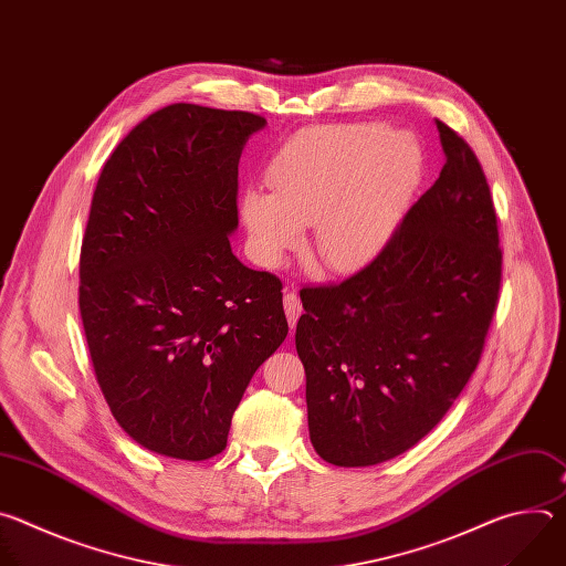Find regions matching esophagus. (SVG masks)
Wrapping results in <instances>:
<instances>
[{
	"label": "esophagus",
	"mask_w": 566,
	"mask_h": 566,
	"mask_svg": "<svg viewBox=\"0 0 566 566\" xmlns=\"http://www.w3.org/2000/svg\"><path fill=\"white\" fill-rule=\"evenodd\" d=\"M284 311H286L291 329H295L300 311H302V302H300V295H297L295 291H286V293H284Z\"/></svg>",
	"instance_id": "esophagus-1"
}]
</instances>
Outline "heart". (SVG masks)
<instances>
[{"instance_id":"obj_1","label":"heart","mask_w":566,"mask_h":566,"mask_svg":"<svg viewBox=\"0 0 566 566\" xmlns=\"http://www.w3.org/2000/svg\"><path fill=\"white\" fill-rule=\"evenodd\" d=\"M423 156L408 134L382 123L322 125L286 140L266 168L271 192L241 197L249 249L262 266L282 264L313 228L311 251L332 271L371 262L415 195Z\"/></svg>"}]
</instances>
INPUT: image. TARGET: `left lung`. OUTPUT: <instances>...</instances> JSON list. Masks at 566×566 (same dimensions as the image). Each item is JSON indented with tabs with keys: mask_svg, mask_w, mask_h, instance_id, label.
<instances>
[{
	"mask_svg": "<svg viewBox=\"0 0 566 566\" xmlns=\"http://www.w3.org/2000/svg\"><path fill=\"white\" fill-rule=\"evenodd\" d=\"M446 164L385 249L338 284L304 286L295 349L315 452L343 468L417 446L452 408L493 322L502 249L472 147L437 120Z\"/></svg>",
	"mask_w": 566,
	"mask_h": 566,
	"instance_id": "obj_1",
	"label": "left lung"
}]
</instances>
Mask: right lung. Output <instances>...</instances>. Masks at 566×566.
<instances>
[{"mask_svg":"<svg viewBox=\"0 0 566 566\" xmlns=\"http://www.w3.org/2000/svg\"><path fill=\"white\" fill-rule=\"evenodd\" d=\"M266 118L175 103L140 120L98 177L77 304L96 380L143 448H226L258 367L284 343L282 282L241 264L237 166Z\"/></svg>","mask_w":566,"mask_h":566,"instance_id":"right-lung-1","label":"right lung"}]
</instances>
